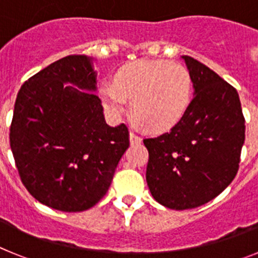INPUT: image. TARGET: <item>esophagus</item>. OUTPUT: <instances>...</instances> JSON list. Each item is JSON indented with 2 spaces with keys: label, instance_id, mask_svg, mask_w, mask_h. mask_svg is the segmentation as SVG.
<instances>
[{
  "label": "esophagus",
  "instance_id": "34e87169",
  "mask_svg": "<svg viewBox=\"0 0 258 258\" xmlns=\"http://www.w3.org/2000/svg\"><path fill=\"white\" fill-rule=\"evenodd\" d=\"M129 138H131V143H132V145H138V143L142 142V138H141V137L138 136V134L134 133L133 131H132L131 133H129Z\"/></svg>",
  "mask_w": 258,
  "mask_h": 258
}]
</instances>
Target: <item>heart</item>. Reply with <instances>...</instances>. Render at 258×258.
Returning a JSON list of instances; mask_svg holds the SVG:
<instances>
[{"label": "heart", "mask_w": 258, "mask_h": 258, "mask_svg": "<svg viewBox=\"0 0 258 258\" xmlns=\"http://www.w3.org/2000/svg\"><path fill=\"white\" fill-rule=\"evenodd\" d=\"M102 103L118 117L129 106L137 121L154 132L168 131L187 112L194 95L190 72L169 60H137L116 74L115 83L101 85Z\"/></svg>", "instance_id": "1"}]
</instances>
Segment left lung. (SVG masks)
<instances>
[{"label": "left lung", "instance_id": "1", "mask_svg": "<svg viewBox=\"0 0 258 258\" xmlns=\"http://www.w3.org/2000/svg\"><path fill=\"white\" fill-rule=\"evenodd\" d=\"M181 58L194 85L187 112L168 133L143 141L150 192L175 211L203 206L231 183L245 138L238 92L200 61Z\"/></svg>", "mask_w": 258, "mask_h": 258}]
</instances>
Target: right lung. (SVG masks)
<instances>
[{"label": "right lung", "instance_id": "obj_1", "mask_svg": "<svg viewBox=\"0 0 258 258\" xmlns=\"http://www.w3.org/2000/svg\"><path fill=\"white\" fill-rule=\"evenodd\" d=\"M93 60L54 61L23 84L14 107L10 146L20 178L32 197L56 211L94 207L129 147L127 127L104 120Z\"/></svg>", "mask_w": 258, "mask_h": 258}]
</instances>
